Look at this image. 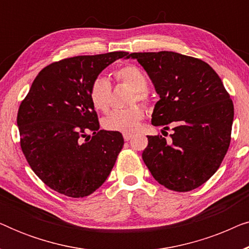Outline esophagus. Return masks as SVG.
Masks as SVG:
<instances>
[{
  "label": "esophagus",
  "instance_id": "34e87169",
  "mask_svg": "<svg viewBox=\"0 0 249 249\" xmlns=\"http://www.w3.org/2000/svg\"><path fill=\"white\" fill-rule=\"evenodd\" d=\"M132 137H134V135H131V134H124V139L125 142L130 141Z\"/></svg>",
  "mask_w": 249,
  "mask_h": 249
}]
</instances>
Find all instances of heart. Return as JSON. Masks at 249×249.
Returning a JSON list of instances; mask_svg holds the SVG:
<instances>
[{
	"instance_id": "1",
	"label": "heart",
	"mask_w": 249,
	"mask_h": 249,
	"mask_svg": "<svg viewBox=\"0 0 249 249\" xmlns=\"http://www.w3.org/2000/svg\"><path fill=\"white\" fill-rule=\"evenodd\" d=\"M118 81L129 85L135 89L134 101L148 103L147 88L149 79L144 71L135 64H125L114 71ZM112 85L107 77L98 76L91 81L89 87V100L98 111H107L111 104ZM144 110L141 105H132L127 108L112 111L103 119L102 124L108 131H119L124 134L135 132L144 119Z\"/></svg>"
}]
</instances>
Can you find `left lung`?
<instances>
[{
    "mask_svg": "<svg viewBox=\"0 0 249 249\" xmlns=\"http://www.w3.org/2000/svg\"><path fill=\"white\" fill-rule=\"evenodd\" d=\"M154 84L160 101L152 124L173 134L147 136L142 160L165 188L190 192L220 168L231 141L233 103L217 73L204 61L169 51L131 53Z\"/></svg>",
    "mask_w": 249,
    "mask_h": 249,
    "instance_id": "1",
    "label": "left lung"
}]
</instances>
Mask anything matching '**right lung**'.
Here are the masks:
<instances>
[{"mask_svg":"<svg viewBox=\"0 0 249 249\" xmlns=\"http://www.w3.org/2000/svg\"><path fill=\"white\" fill-rule=\"evenodd\" d=\"M128 54L68 57L49 64L34 80L17 117L20 146L51 189L73 198L88 196L113 169L124 137L101 130L89 87L102 70Z\"/></svg>","mask_w":249,"mask_h":249,"instance_id":"obj_1","label":"right lung"}]
</instances>
